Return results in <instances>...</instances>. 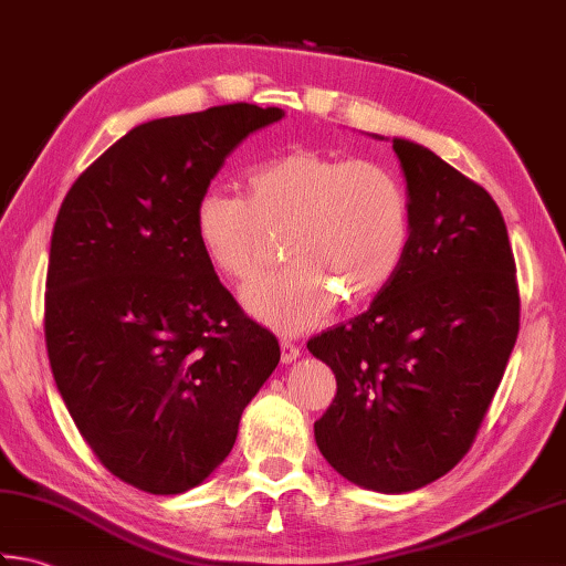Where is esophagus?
I'll return each mask as SVG.
<instances>
[{
    "mask_svg": "<svg viewBox=\"0 0 566 566\" xmlns=\"http://www.w3.org/2000/svg\"><path fill=\"white\" fill-rule=\"evenodd\" d=\"M297 357H301V349H297V345H293L291 339H281V361H295Z\"/></svg>",
    "mask_w": 566,
    "mask_h": 566,
    "instance_id": "obj_1",
    "label": "esophagus"
}]
</instances>
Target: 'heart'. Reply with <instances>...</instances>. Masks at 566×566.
<instances>
[{
	"mask_svg": "<svg viewBox=\"0 0 566 566\" xmlns=\"http://www.w3.org/2000/svg\"><path fill=\"white\" fill-rule=\"evenodd\" d=\"M199 249L221 279L247 285L283 233V269L243 293L249 313L303 333L343 297L355 307L391 283L411 233L399 175L375 159L291 150L247 172V197L207 189L195 207Z\"/></svg>",
	"mask_w": 566,
	"mask_h": 566,
	"instance_id": "b5f03b06",
	"label": "heart"
}]
</instances>
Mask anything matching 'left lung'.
Segmentation results:
<instances>
[{"label": "left lung", "instance_id": "8db88e82", "mask_svg": "<svg viewBox=\"0 0 566 566\" xmlns=\"http://www.w3.org/2000/svg\"><path fill=\"white\" fill-rule=\"evenodd\" d=\"M411 205L397 275L349 323L307 339L337 394L317 449L347 481L409 493L471 451L520 329L515 255L488 191L394 140Z\"/></svg>", "mask_w": 566, "mask_h": 566}]
</instances>
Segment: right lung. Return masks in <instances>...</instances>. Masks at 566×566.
Wrapping results in <instances>:
<instances>
[{
	"label": "right lung",
	"mask_w": 566,
	"mask_h": 566,
	"mask_svg": "<svg viewBox=\"0 0 566 566\" xmlns=\"http://www.w3.org/2000/svg\"><path fill=\"white\" fill-rule=\"evenodd\" d=\"M281 117L231 103L137 125L59 209L44 295L53 379L98 461L145 493L205 481L281 359L195 233L223 159Z\"/></svg>",
	"instance_id": "right-lung-1"
}]
</instances>
